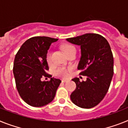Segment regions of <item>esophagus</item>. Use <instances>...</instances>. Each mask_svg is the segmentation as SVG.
<instances>
[{"label": "esophagus", "instance_id": "1", "mask_svg": "<svg viewBox=\"0 0 128 128\" xmlns=\"http://www.w3.org/2000/svg\"><path fill=\"white\" fill-rule=\"evenodd\" d=\"M67 81H68V80H67V79H62V82H66Z\"/></svg>", "mask_w": 128, "mask_h": 128}]
</instances>
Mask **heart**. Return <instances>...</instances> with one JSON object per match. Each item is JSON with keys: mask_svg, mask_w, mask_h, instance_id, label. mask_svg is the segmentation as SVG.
<instances>
[{"mask_svg": "<svg viewBox=\"0 0 128 128\" xmlns=\"http://www.w3.org/2000/svg\"><path fill=\"white\" fill-rule=\"evenodd\" d=\"M74 47L72 45L70 44H64L62 46V49L64 52L67 54L68 52H69L70 50L72 49H74ZM46 60L49 64H51L52 63V54L50 51H48L47 54H46ZM70 68H66L65 67H58L54 71V74L56 76H59L61 77H67L68 76V72L70 70Z\"/></svg>", "mask_w": 128, "mask_h": 128, "instance_id": "heart-1", "label": "heart"}]
</instances>
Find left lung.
Instances as JSON below:
<instances>
[{
    "label": "left lung",
    "mask_w": 128,
    "mask_h": 128,
    "mask_svg": "<svg viewBox=\"0 0 128 128\" xmlns=\"http://www.w3.org/2000/svg\"><path fill=\"white\" fill-rule=\"evenodd\" d=\"M66 40L80 47L78 70L80 75L86 76V80L72 79L76 88L70 95L75 105L90 109L101 102L110 86L114 74L113 56L109 44L102 36L88 33Z\"/></svg>",
    "instance_id": "1"
}]
</instances>
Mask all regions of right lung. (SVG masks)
<instances>
[{
    "label": "right lung",
    "mask_w": 128,
    "mask_h": 128,
    "mask_svg": "<svg viewBox=\"0 0 128 128\" xmlns=\"http://www.w3.org/2000/svg\"><path fill=\"white\" fill-rule=\"evenodd\" d=\"M58 39L46 36L32 37L22 44L16 55L13 73L17 90L21 98L32 107H42L51 102L61 80L51 78L42 81V77H52L46 54L51 44Z\"/></svg>",
    "instance_id": "1"
}]
</instances>
